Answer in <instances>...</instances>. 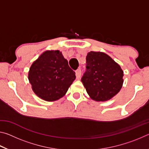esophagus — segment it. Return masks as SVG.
Segmentation results:
<instances>
[{"label": "esophagus", "mask_w": 149, "mask_h": 149, "mask_svg": "<svg viewBox=\"0 0 149 149\" xmlns=\"http://www.w3.org/2000/svg\"><path fill=\"white\" fill-rule=\"evenodd\" d=\"M81 75V70L80 69H77L76 71H75V75H76V77L77 79H79Z\"/></svg>", "instance_id": "esophagus-1"}]
</instances>
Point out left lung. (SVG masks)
I'll return each instance as SVG.
<instances>
[{
    "instance_id": "left-lung-1",
    "label": "left lung",
    "mask_w": 149,
    "mask_h": 149,
    "mask_svg": "<svg viewBox=\"0 0 149 149\" xmlns=\"http://www.w3.org/2000/svg\"><path fill=\"white\" fill-rule=\"evenodd\" d=\"M123 76L120 65L108 55L91 51L86 56V71L81 81L93 100L106 101L120 91Z\"/></svg>"
}]
</instances>
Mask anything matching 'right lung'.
I'll return each mask as SVG.
<instances>
[{
    "instance_id": "right-lung-1",
    "label": "right lung",
    "mask_w": 149,
    "mask_h": 149,
    "mask_svg": "<svg viewBox=\"0 0 149 149\" xmlns=\"http://www.w3.org/2000/svg\"><path fill=\"white\" fill-rule=\"evenodd\" d=\"M75 73L59 50H49L33 63L28 79L39 97L54 101L64 96L75 79Z\"/></svg>"
}]
</instances>
